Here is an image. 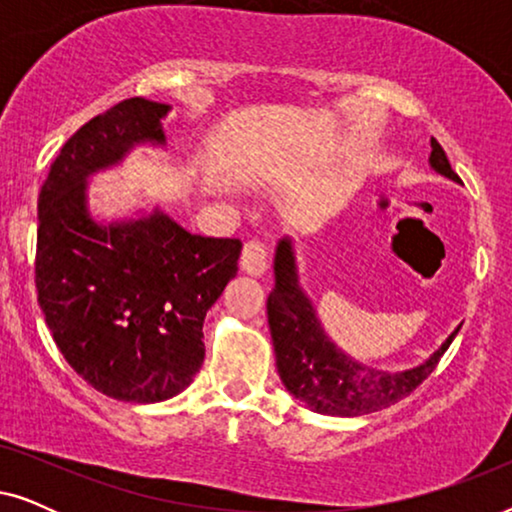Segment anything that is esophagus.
Listing matches in <instances>:
<instances>
[{"label":"esophagus","mask_w":512,"mask_h":512,"mask_svg":"<svg viewBox=\"0 0 512 512\" xmlns=\"http://www.w3.org/2000/svg\"><path fill=\"white\" fill-rule=\"evenodd\" d=\"M240 268L251 277H261L268 270V247L263 242L251 240L244 244L240 256Z\"/></svg>","instance_id":"1"}]
</instances>
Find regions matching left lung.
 Returning a JSON list of instances; mask_svg holds the SVG:
<instances>
[{
	"mask_svg": "<svg viewBox=\"0 0 512 512\" xmlns=\"http://www.w3.org/2000/svg\"><path fill=\"white\" fill-rule=\"evenodd\" d=\"M433 170L459 181L443 146L431 139ZM268 324L275 345L277 373L284 387L312 412L331 417H359L389 408L415 391L433 370L440 356L452 345L454 333L415 368L389 373L370 368L342 352L319 324L317 312L298 279L296 249L291 237L279 240L275 251V289L268 296Z\"/></svg>",
	"mask_w": 512,
	"mask_h": 512,
	"instance_id": "8db88e82",
	"label": "left lung"
}]
</instances>
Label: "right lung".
I'll return each instance as SVG.
<instances>
[{
	"label": "right lung",
	"mask_w": 512,
	"mask_h": 512,
	"mask_svg": "<svg viewBox=\"0 0 512 512\" xmlns=\"http://www.w3.org/2000/svg\"><path fill=\"white\" fill-rule=\"evenodd\" d=\"M170 104L130 97L74 132L39 193V307L69 366L104 396L158 403L193 382L207 310L237 275L240 240L191 235L170 216L97 223L88 177L137 144L165 146Z\"/></svg>",
	"instance_id": "1"
}]
</instances>
